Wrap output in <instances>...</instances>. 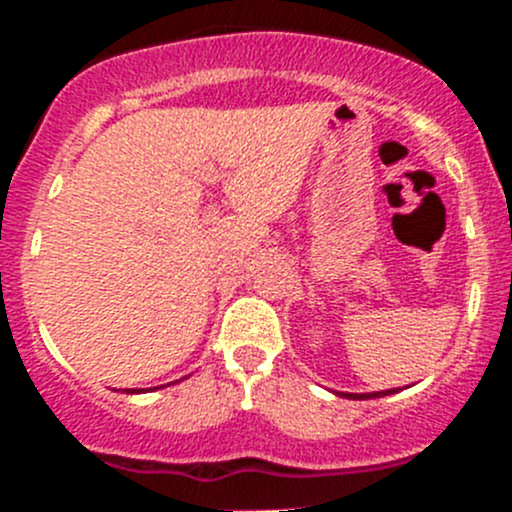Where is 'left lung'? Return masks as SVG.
Masks as SVG:
<instances>
[{"label": "left lung", "instance_id": "obj_1", "mask_svg": "<svg viewBox=\"0 0 512 512\" xmlns=\"http://www.w3.org/2000/svg\"><path fill=\"white\" fill-rule=\"evenodd\" d=\"M389 394H394V389L374 391V394H342V396H349V399H381V396H389Z\"/></svg>", "mask_w": 512, "mask_h": 512}]
</instances>
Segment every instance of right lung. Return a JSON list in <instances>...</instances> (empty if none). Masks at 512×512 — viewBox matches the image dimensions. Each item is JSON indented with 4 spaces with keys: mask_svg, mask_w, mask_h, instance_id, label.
Returning a JSON list of instances; mask_svg holds the SVG:
<instances>
[{
    "mask_svg": "<svg viewBox=\"0 0 512 512\" xmlns=\"http://www.w3.org/2000/svg\"><path fill=\"white\" fill-rule=\"evenodd\" d=\"M123 391H126V394H141L143 389H123Z\"/></svg>",
    "mask_w": 512,
    "mask_h": 512,
    "instance_id": "add662e5",
    "label": "right lung"
}]
</instances>
